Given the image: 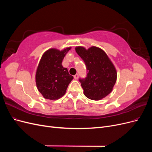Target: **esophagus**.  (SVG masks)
I'll return each mask as SVG.
<instances>
[{
    "mask_svg": "<svg viewBox=\"0 0 152 152\" xmlns=\"http://www.w3.org/2000/svg\"><path fill=\"white\" fill-rule=\"evenodd\" d=\"M78 78H79V75H78V74H76L75 75H74V79H75V80L78 79Z\"/></svg>",
    "mask_w": 152,
    "mask_h": 152,
    "instance_id": "obj_1",
    "label": "esophagus"
}]
</instances>
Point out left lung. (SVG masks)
Listing matches in <instances>:
<instances>
[{"label": "left lung", "mask_w": 152, "mask_h": 152, "mask_svg": "<svg viewBox=\"0 0 152 152\" xmlns=\"http://www.w3.org/2000/svg\"><path fill=\"white\" fill-rule=\"evenodd\" d=\"M76 53L83 59L88 71L87 77L80 79L84 94L87 98L98 101L113 90L117 77L113 63L103 49L96 46L86 49L77 46Z\"/></svg>", "instance_id": "left-lung-1"}]
</instances>
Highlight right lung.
Returning a JSON list of instances; mask_svg holds the SVG:
<instances>
[{
    "label": "right lung",
    "instance_id": "1",
    "mask_svg": "<svg viewBox=\"0 0 152 152\" xmlns=\"http://www.w3.org/2000/svg\"><path fill=\"white\" fill-rule=\"evenodd\" d=\"M71 47L59 50L51 48L42 54L35 73L38 91L45 99L56 100L65 94L67 87L73 80L62 61Z\"/></svg>",
    "mask_w": 152,
    "mask_h": 152
}]
</instances>
